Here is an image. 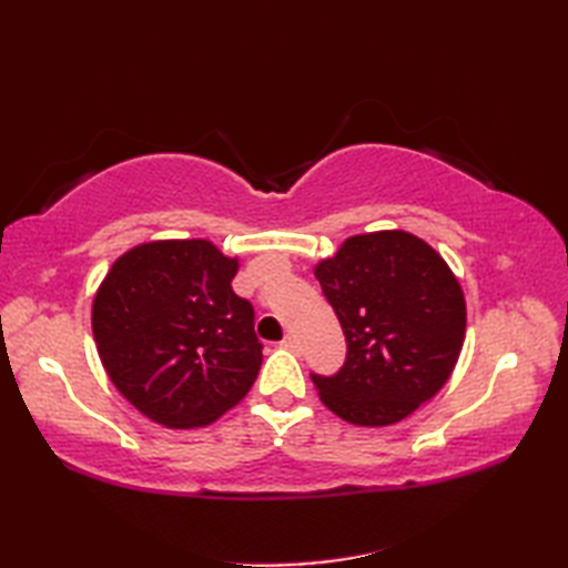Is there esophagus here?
<instances>
[{
    "mask_svg": "<svg viewBox=\"0 0 568 568\" xmlns=\"http://www.w3.org/2000/svg\"><path fill=\"white\" fill-rule=\"evenodd\" d=\"M281 346H283V348H287V352H297V348H300L297 339H295V336H291V334L285 336V339L281 342Z\"/></svg>",
    "mask_w": 568,
    "mask_h": 568,
    "instance_id": "34e87169",
    "label": "esophagus"
}]
</instances>
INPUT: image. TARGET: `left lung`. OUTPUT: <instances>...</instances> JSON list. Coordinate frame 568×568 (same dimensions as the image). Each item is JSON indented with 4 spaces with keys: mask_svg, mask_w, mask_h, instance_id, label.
Segmentation results:
<instances>
[{
    "mask_svg": "<svg viewBox=\"0 0 568 568\" xmlns=\"http://www.w3.org/2000/svg\"><path fill=\"white\" fill-rule=\"evenodd\" d=\"M315 275L346 336L344 366L312 373L334 415L395 425L442 390L464 346L466 303L437 251L407 232L361 234Z\"/></svg>",
    "mask_w": 568,
    "mask_h": 568,
    "instance_id": "1",
    "label": "left lung"
}]
</instances>
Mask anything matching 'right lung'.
Listing matches in <instances>:
<instances>
[{
	"label": "right lung",
	"mask_w": 568,
	"mask_h": 568,
	"mask_svg": "<svg viewBox=\"0 0 568 568\" xmlns=\"http://www.w3.org/2000/svg\"><path fill=\"white\" fill-rule=\"evenodd\" d=\"M236 271L210 241H151L116 258L94 295L106 376L159 425H210L256 381L263 344L232 291Z\"/></svg>",
	"instance_id": "obj_1"
}]
</instances>
